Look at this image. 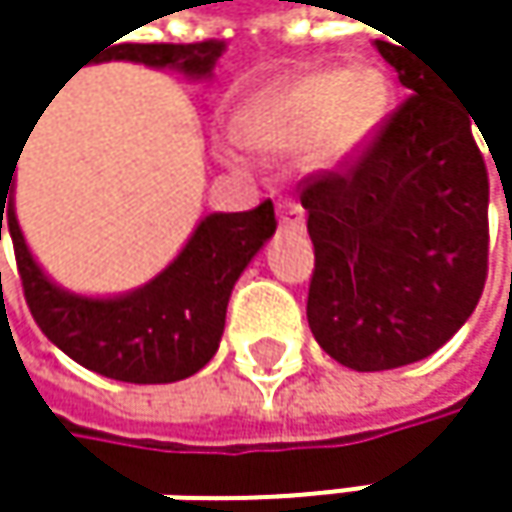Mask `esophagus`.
Masks as SVG:
<instances>
[{"mask_svg": "<svg viewBox=\"0 0 512 512\" xmlns=\"http://www.w3.org/2000/svg\"><path fill=\"white\" fill-rule=\"evenodd\" d=\"M278 222L290 231H305V210L296 201H281L278 204Z\"/></svg>", "mask_w": 512, "mask_h": 512, "instance_id": "1", "label": "esophagus"}]
</instances>
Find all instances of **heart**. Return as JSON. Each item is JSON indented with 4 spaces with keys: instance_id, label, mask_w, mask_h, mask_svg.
I'll return each mask as SVG.
<instances>
[{
    "instance_id": "1",
    "label": "heart",
    "mask_w": 512,
    "mask_h": 512,
    "mask_svg": "<svg viewBox=\"0 0 512 512\" xmlns=\"http://www.w3.org/2000/svg\"><path fill=\"white\" fill-rule=\"evenodd\" d=\"M388 106V82L373 67L320 70L269 91L246 115V142L260 151H296L317 142L320 159L350 156L376 130Z\"/></svg>"
}]
</instances>
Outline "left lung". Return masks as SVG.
<instances>
[{
    "label": "left lung",
    "instance_id": "1",
    "mask_svg": "<svg viewBox=\"0 0 512 512\" xmlns=\"http://www.w3.org/2000/svg\"><path fill=\"white\" fill-rule=\"evenodd\" d=\"M409 94L338 168L302 180L314 243L308 326L344 367L433 356L489 269V174L471 109L415 52L379 41Z\"/></svg>",
    "mask_w": 512,
    "mask_h": 512
}]
</instances>
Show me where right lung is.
I'll list each match as a JSON object with an SVG mask.
<instances>
[{"mask_svg": "<svg viewBox=\"0 0 512 512\" xmlns=\"http://www.w3.org/2000/svg\"><path fill=\"white\" fill-rule=\"evenodd\" d=\"M115 50L127 61L207 76L225 52V41L124 44ZM11 177L14 171L0 174V240L5 228L26 305L61 353L100 376L136 385L186 379L216 356L231 290L275 234L278 222L269 198L246 213L207 216L177 260L151 284L115 299H88L55 287L29 255L11 204Z\"/></svg>", "mask_w": 512, "mask_h": 512, "instance_id": "obj_1", "label": "right lung"}]
</instances>
